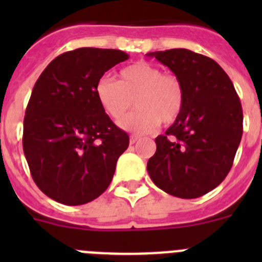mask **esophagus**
Listing matches in <instances>:
<instances>
[{"mask_svg":"<svg viewBox=\"0 0 262 262\" xmlns=\"http://www.w3.org/2000/svg\"><path fill=\"white\" fill-rule=\"evenodd\" d=\"M139 139H140V138H139V136L131 135V136H129V144H135V143L138 142Z\"/></svg>","mask_w":262,"mask_h":262,"instance_id":"1","label":"esophagus"}]
</instances>
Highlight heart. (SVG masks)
Returning a JSON list of instances; mask_svg holds the SVG:
<instances>
[{"mask_svg":"<svg viewBox=\"0 0 262 262\" xmlns=\"http://www.w3.org/2000/svg\"><path fill=\"white\" fill-rule=\"evenodd\" d=\"M97 101L106 114L119 119L135 100L138 110L119 120L120 128L136 134L151 133L160 124L174 123L185 103L181 80L145 61L123 68L119 81L101 77L97 81Z\"/></svg>","mask_w":262,"mask_h":262,"instance_id":"obj_1","label":"heart"}]
</instances>
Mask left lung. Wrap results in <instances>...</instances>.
Segmentation results:
<instances>
[{"label": "left lung", "instance_id": "left-lung-1", "mask_svg": "<svg viewBox=\"0 0 262 262\" xmlns=\"http://www.w3.org/2000/svg\"><path fill=\"white\" fill-rule=\"evenodd\" d=\"M181 80V115L159 135L148 174L170 195L191 200L209 193L232 168L243 135V108L232 81L207 56L185 48L147 53Z\"/></svg>", "mask_w": 262, "mask_h": 262}]
</instances>
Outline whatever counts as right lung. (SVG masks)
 <instances>
[{"mask_svg":"<svg viewBox=\"0 0 262 262\" xmlns=\"http://www.w3.org/2000/svg\"><path fill=\"white\" fill-rule=\"evenodd\" d=\"M127 59L123 51L82 47L61 53L39 76L23 120V152L51 200L84 205L110 185L129 138L99 106L94 88Z\"/></svg>","mask_w":262,"mask_h":262,"instance_id":"1","label":"right lung"}]
</instances>
